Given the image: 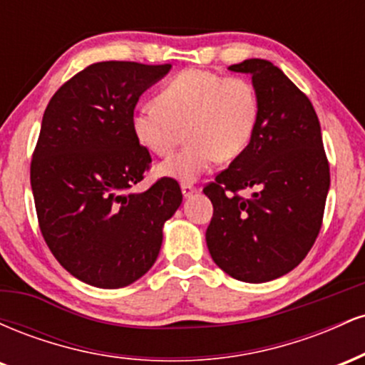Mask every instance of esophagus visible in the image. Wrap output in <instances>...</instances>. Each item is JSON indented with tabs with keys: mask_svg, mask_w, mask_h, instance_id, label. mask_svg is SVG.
I'll return each mask as SVG.
<instances>
[{
	"mask_svg": "<svg viewBox=\"0 0 365 365\" xmlns=\"http://www.w3.org/2000/svg\"><path fill=\"white\" fill-rule=\"evenodd\" d=\"M195 190H197V188H195V185H192V183H182V194H183V197H190Z\"/></svg>",
	"mask_w": 365,
	"mask_h": 365,
	"instance_id": "esophagus-1",
	"label": "esophagus"
}]
</instances>
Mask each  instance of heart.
Wrapping results in <instances>:
<instances>
[{"label": "heart", "instance_id": "obj_1", "mask_svg": "<svg viewBox=\"0 0 365 365\" xmlns=\"http://www.w3.org/2000/svg\"><path fill=\"white\" fill-rule=\"evenodd\" d=\"M259 118L261 98L249 78L188 68L159 89L156 103L140 104L133 111L132 130L145 149L163 158L177 149L185 132L188 144L158 171L188 183L217 159L240 156L254 139Z\"/></svg>", "mask_w": 365, "mask_h": 365}]
</instances>
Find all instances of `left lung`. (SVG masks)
Instances as JSON below:
<instances>
[{
  "instance_id": "obj_1",
  "label": "left lung",
  "mask_w": 365,
  "mask_h": 365,
  "mask_svg": "<svg viewBox=\"0 0 365 365\" xmlns=\"http://www.w3.org/2000/svg\"><path fill=\"white\" fill-rule=\"evenodd\" d=\"M252 75L261 118L250 145L204 187L211 199L209 254L238 282L290 273L312 249L329 190V163L312 103L278 66L245 60L228 66ZM256 192L250 200L237 194Z\"/></svg>"
}]
</instances>
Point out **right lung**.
<instances>
[{
	"instance_id": "add662e5",
	"label": "right lung",
	"mask_w": 365,
	"mask_h": 365,
	"mask_svg": "<svg viewBox=\"0 0 365 365\" xmlns=\"http://www.w3.org/2000/svg\"><path fill=\"white\" fill-rule=\"evenodd\" d=\"M171 65L101 61L73 75L46 108L31 163L39 228L81 282L121 288L156 262L163 226L182 204L177 180L130 188L150 168L132 130L135 104Z\"/></svg>"
}]
</instances>
